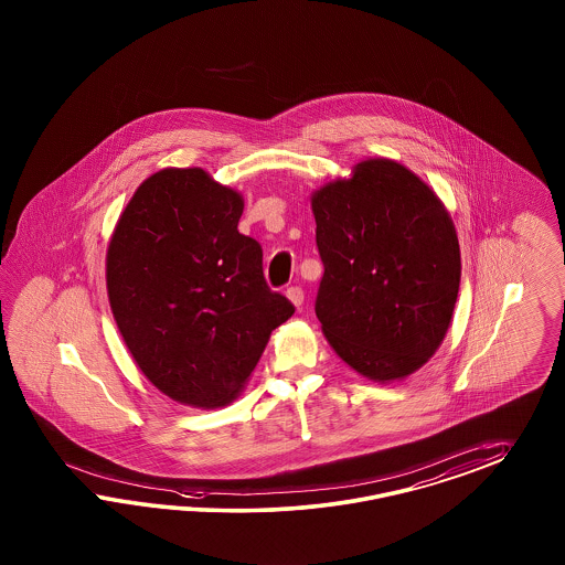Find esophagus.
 <instances>
[{
  "instance_id": "34e87169",
  "label": "esophagus",
  "mask_w": 565,
  "mask_h": 565,
  "mask_svg": "<svg viewBox=\"0 0 565 565\" xmlns=\"http://www.w3.org/2000/svg\"><path fill=\"white\" fill-rule=\"evenodd\" d=\"M286 296L290 298V302H292L294 307H300V305L305 302V292H302V288H300V286H292V288H288Z\"/></svg>"
}]
</instances>
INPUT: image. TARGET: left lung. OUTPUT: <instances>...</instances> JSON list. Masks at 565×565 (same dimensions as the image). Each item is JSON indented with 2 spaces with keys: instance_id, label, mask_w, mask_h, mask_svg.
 Returning a JSON list of instances; mask_svg holds the SVG:
<instances>
[{
  "instance_id": "left-lung-1",
  "label": "left lung",
  "mask_w": 565,
  "mask_h": 565,
  "mask_svg": "<svg viewBox=\"0 0 565 565\" xmlns=\"http://www.w3.org/2000/svg\"><path fill=\"white\" fill-rule=\"evenodd\" d=\"M312 195L323 277L315 312L333 351L388 382L419 370L445 340L461 254L438 195L403 164L373 158Z\"/></svg>"
}]
</instances>
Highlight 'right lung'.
Wrapping results in <instances>:
<instances>
[{
	"mask_svg": "<svg viewBox=\"0 0 565 565\" xmlns=\"http://www.w3.org/2000/svg\"><path fill=\"white\" fill-rule=\"evenodd\" d=\"M242 195L202 169L148 177L106 256L113 315L137 367L167 396L213 409L244 388L271 331L294 315L239 234Z\"/></svg>",
	"mask_w": 565,
	"mask_h": 565,
	"instance_id": "right-lung-1",
	"label": "right lung"
}]
</instances>
